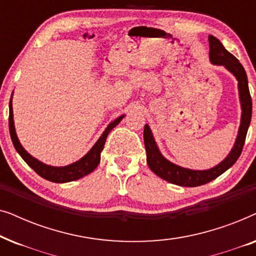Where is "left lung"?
<instances>
[{
    "label": "left lung",
    "instance_id": "8db88e82",
    "mask_svg": "<svg viewBox=\"0 0 256 256\" xmlns=\"http://www.w3.org/2000/svg\"><path fill=\"white\" fill-rule=\"evenodd\" d=\"M208 43L210 60H211L212 64L225 66L230 73H233L238 82H239L238 87H239L242 114H241V124L239 132H238V138L228 156L212 169L202 171L185 169V168L176 166V164L164 158L162 154L160 152L158 148H157V144L148 124L144 126V132H143V140H144V146L146 150V163H148L150 170L155 172L158 177L169 182V183L180 185V186L194 188L199 186V185H204L208 182L216 180V177L225 172L227 169H230L241 155L252 118V98L250 88H248L247 74L244 66L240 64V62L232 54H230L224 48V45L220 43L218 38L210 34Z\"/></svg>",
    "mask_w": 256,
    "mask_h": 256
}]
</instances>
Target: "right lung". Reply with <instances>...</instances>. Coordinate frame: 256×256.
<instances>
[{"label":"right lung","mask_w":256,"mask_h":256,"mask_svg":"<svg viewBox=\"0 0 256 256\" xmlns=\"http://www.w3.org/2000/svg\"><path fill=\"white\" fill-rule=\"evenodd\" d=\"M124 115H122V116L115 118L112 124H108L106 130H104V134L100 136V138L98 140L96 144L93 146V148L90 149L82 160H76V162L66 166H46V164L42 163L40 160H38L34 158V157L31 156L30 154L26 152V150L20 146L15 132V126H14L12 99H10V104H9V132H10V138H12V144L17 150V152H18L20 157L26 160L28 166L32 168V169L36 171L40 177H43L45 180L50 182H54V183H68V182L76 180L84 176H87V174H90L94 169H96L98 164L100 163V154L102 152L104 142H106L108 134H110V130L115 127V126L118 124V122L124 118Z\"/></svg>","instance_id":"add662e5"}]
</instances>
